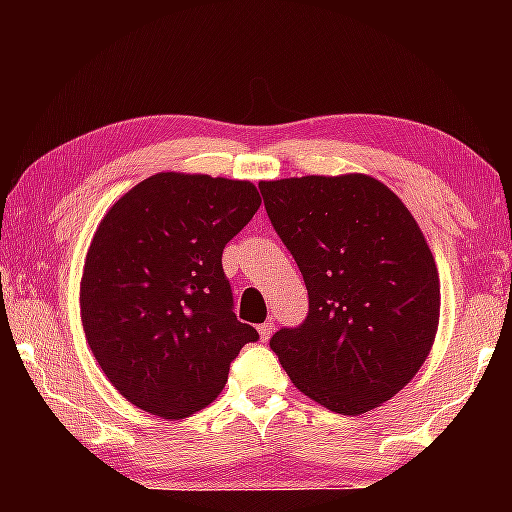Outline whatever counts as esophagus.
<instances>
[{
  "instance_id": "esophagus-1",
  "label": "esophagus",
  "mask_w": 512,
  "mask_h": 512,
  "mask_svg": "<svg viewBox=\"0 0 512 512\" xmlns=\"http://www.w3.org/2000/svg\"><path fill=\"white\" fill-rule=\"evenodd\" d=\"M273 329H275V325L271 323V320H266V323H262V325L257 327V332H259V336H262V341H268V339H271Z\"/></svg>"
}]
</instances>
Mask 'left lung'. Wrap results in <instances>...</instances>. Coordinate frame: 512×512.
Wrapping results in <instances>:
<instances>
[{
	"mask_svg": "<svg viewBox=\"0 0 512 512\" xmlns=\"http://www.w3.org/2000/svg\"><path fill=\"white\" fill-rule=\"evenodd\" d=\"M259 192L309 296L307 318L271 339L282 368L329 411L359 415L391 400L429 357L440 316L418 223L363 173L271 180Z\"/></svg>",
	"mask_w": 512,
	"mask_h": 512,
	"instance_id": "8db88e82",
	"label": "left lung"
}]
</instances>
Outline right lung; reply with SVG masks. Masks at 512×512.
Masks as SVG:
<instances>
[{
    "instance_id": "1",
    "label": "right lung",
    "mask_w": 512,
    "mask_h": 512,
    "mask_svg": "<svg viewBox=\"0 0 512 512\" xmlns=\"http://www.w3.org/2000/svg\"><path fill=\"white\" fill-rule=\"evenodd\" d=\"M262 198L253 183L155 173L103 216L85 257L81 320L110 384L153 415L214 402L257 329L239 323L223 248Z\"/></svg>"
}]
</instances>
